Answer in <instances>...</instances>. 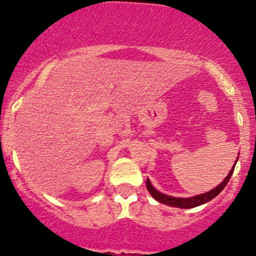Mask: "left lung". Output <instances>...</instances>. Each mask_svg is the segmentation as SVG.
Masks as SVG:
<instances>
[{
  "instance_id": "obj_1",
  "label": "left lung",
  "mask_w": 256,
  "mask_h": 256,
  "mask_svg": "<svg viewBox=\"0 0 256 256\" xmlns=\"http://www.w3.org/2000/svg\"><path fill=\"white\" fill-rule=\"evenodd\" d=\"M237 162V160H236ZM236 164V163H234ZM234 167H232V170L230 171L228 176L226 177L224 180H223L222 182L220 184V185L217 186L216 188H213V190L208 191V192H206V194H200V195H195V196L192 198H174V196H170V195H166V194H162V192H160L158 190H156V188L152 186L150 181H149V178H146V188H148V191L150 192L152 196L154 198V199L156 200V202H162V204H167V206H176V208H184V209H188V208H195V206H202V204H204V202H208L209 200H212L213 198L217 196L218 194H220V191L223 190V188H226V185H227V182L230 181V178H231L232 174H234Z\"/></svg>"
}]
</instances>
